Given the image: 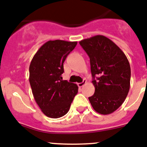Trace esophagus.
<instances>
[{"label": "esophagus", "instance_id": "obj_1", "mask_svg": "<svg viewBox=\"0 0 147 147\" xmlns=\"http://www.w3.org/2000/svg\"><path fill=\"white\" fill-rule=\"evenodd\" d=\"M86 83V80H83V82H81V83H78V86L79 87H83V86L85 85Z\"/></svg>", "mask_w": 147, "mask_h": 147}]
</instances>
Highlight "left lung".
Segmentation results:
<instances>
[{
    "label": "left lung",
    "mask_w": 147,
    "mask_h": 147,
    "mask_svg": "<svg viewBox=\"0 0 147 147\" xmlns=\"http://www.w3.org/2000/svg\"><path fill=\"white\" fill-rule=\"evenodd\" d=\"M90 59L95 88L88 97L94 110L100 114L112 113L126 99L130 86V66L125 54L114 42L96 35L80 41Z\"/></svg>",
    "instance_id": "1"
}]
</instances>
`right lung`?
<instances>
[{
  "instance_id": "right-lung-1",
  "label": "right lung",
  "mask_w": 147,
  "mask_h": 147,
  "mask_svg": "<svg viewBox=\"0 0 147 147\" xmlns=\"http://www.w3.org/2000/svg\"><path fill=\"white\" fill-rule=\"evenodd\" d=\"M77 42L50 40L36 53L29 67V82L36 102L45 116L67 114L78 93L75 83L62 80L64 62Z\"/></svg>"
}]
</instances>
